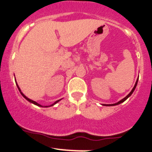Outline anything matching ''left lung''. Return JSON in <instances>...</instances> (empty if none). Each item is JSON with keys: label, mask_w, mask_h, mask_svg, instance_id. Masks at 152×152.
Masks as SVG:
<instances>
[{"label": "left lung", "mask_w": 152, "mask_h": 152, "mask_svg": "<svg viewBox=\"0 0 152 152\" xmlns=\"http://www.w3.org/2000/svg\"><path fill=\"white\" fill-rule=\"evenodd\" d=\"M138 79H139V77H138L137 80H136V84H135V86H134V87H133V88H132V91H131L129 93V95H127L125 97V98H123L122 100H120V102H117V103H115V104H102V105H104V106H115V105L120 104H121V103H123V102H125V101L127 99V98H129V97L131 96V95H132V93H133L134 90L136 89V86H137V83H138Z\"/></svg>", "instance_id": "left-lung-1"}]
</instances>
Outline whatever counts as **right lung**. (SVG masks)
<instances>
[{
  "label": "right lung",
  "instance_id": "add662e5",
  "mask_svg": "<svg viewBox=\"0 0 152 152\" xmlns=\"http://www.w3.org/2000/svg\"><path fill=\"white\" fill-rule=\"evenodd\" d=\"M16 86H17V88H18V89H19V91H20V94H21L22 95H23V97H24V98H26V99L27 100V101H28V102H29L30 103H32V104H35V105H37V106H39V107H43V106H42V105L41 104H39V103H37L36 102H35V101H32V100H31V99H29V98H27L26 96L25 95H24V94H23V92H22L21 91V89H20V87H19V86H18V84H17V83H16ZM61 99H60V100H57V101H56L55 102H54V104H52L51 105H50V106H45V107H50V106H53V105H54L55 104H57V102H59L60 101H61Z\"/></svg>",
  "mask_w": 152,
  "mask_h": 152
}]
</instances>
